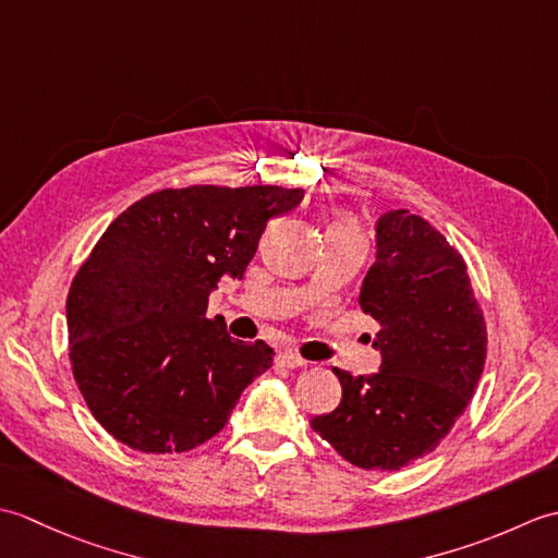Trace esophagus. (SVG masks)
Instances as JSON below:
<instances>
[{"mask_svg": "<svg viewBox=\"0 0 558 558\" xmlns=\"http://www.w3.org/2000/svg\"><path fill=\"white\" fill-rule=\"evenodd\" d=\"M278 364H280V366H286V369H300V366H306L310 362L302 360L298 352H290V350H286V352H280V354H278Z\"/></svg>", "mask_w": 558, "mask_h": 558, "instance_id": "34e87169", "label": "esophagus"}]
</instances>
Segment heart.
Returning a JSON list of instances; mask_svg holds the SVG:
<instances>
[{"label":"heart","instance_id":"1","mask_svg":"<svg viewBox=\"0 0 558 558\" xmlns=\"http://www.w3.org/2000/svg\"><path fill=\"white\" fill-rule=\"evenodd\" d=\"M336 225H338V228H352L350 222H336Z\"/></svg>","mask_w":558,"mask_h":558}]
</instances>
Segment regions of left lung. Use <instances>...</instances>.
Returning <instances> with one entry per match:
<instances>
[{
  "instance_id": "1",
  "label": "left lung",
  "mask_w": 558,
  "mask_h": 558,
  "mask_svg": "<svg viewBox=\"0 0 558 558\" xmlns=\"http://www.w3.org/2000/svg\"><path fill=\"white\" fill-rule=\"evenodd\" d=\"M360 306L376 318L369 376L333 369L340 405L312 429L362 470H400L441 444L465 412L487 360V326L468 266L446 236L410 210L376 220V260Z\"/></svg>"
}]
</instances>
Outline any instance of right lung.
Returning <instances> with one entry per match:
<instances>
[{"label":"right lung","instance_id":"1","mask_svg":"<svg viewBox=\"0 0 558 558\" xmlns=\"http://www.w3.org/2000/svg\"><path fill=\"white\" fill-rule=\"evenodd\" d=\"M304 198L282 186L162 189L129 206L71 282V372L102 429L144 453H184L216 436L256 376L264 340L208 318L222 278L242 280L270 218Z\"/></svg>","mask_w":558,"mask_h":558}]
</instances>
